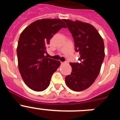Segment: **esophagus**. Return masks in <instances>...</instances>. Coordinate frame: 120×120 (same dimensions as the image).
<instances>
[{"instance_id":"34e87169","label":"esophagus","mask_w":120,"mask_h":120,"mask_svg":"<svg viewBox=\"0 0 120 120\" xmlns=\"http://www.w3.org/2000/svg\"><path fill=\"white\" fill-rule=\"evenodd\" d=\"M61 64H62V65H63V64H65V62H61Z\"/></svg>"}]
</instances>
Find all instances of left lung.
Segmentation results:
<instances>
[{"mask_svg":"<svg viewBox=\"0 0 120 120\" xmlns=\"http://www.w3.org/2000/svg\"><path fill=\"white\" fill-rule=\"evenodd\" d=\"M75 41V50L79 52L80 62H71L72 71L65 77L67 85L73 91H81L94 82L105 58V45L95 27L79 20L63 19Z\"/></svg>","mask_w":120,"mask_h":120,"instance_id":"obj_1","label":"left lung"}]
</instances>
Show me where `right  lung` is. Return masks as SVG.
<instances>
[{
    "label": "right lung",
    "mask_w": 120,
    "mask_h": 120,
    "mask_svg": "<svg viewBox=\"0 0 120 120\" xmlns=\"http://www.w3.org/2000/svg\"><path fill=\"white\" fill-rule=\"evenodd\" d=\"M62 27H67L60 19H41L29 24L20 34L17 48L19 71L24 83L34 91L47 88L60 66L59 61L47 58L45 53L50 39Z\"/></svg>",
    "instance_id": "obj_1"
}]
</instances>
